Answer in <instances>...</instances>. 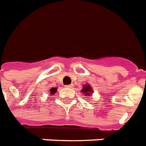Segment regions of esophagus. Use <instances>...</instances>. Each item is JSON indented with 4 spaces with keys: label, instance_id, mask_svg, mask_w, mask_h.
<instances>
[{
    "label": "esophagus",
    "instance_id": "obj_1",
    "mask_svg": "<svg viewBox=\"0 0 146 146\" xmlns=\"http://www.w3.org/2000/svg\"><path fill=\"white\" fill-rule=\"evenodd\" d=\"M73 86H74V85H73V84H70V85L65 86V87H66V88H72Z\"/></svg>",
    "mask_w": 146,
    "mask_h": 146
}]
</instances>
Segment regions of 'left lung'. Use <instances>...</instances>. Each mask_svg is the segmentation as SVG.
<instances>
[{
  "label": "left lung",
  "mask_w": 146,
  "mask_h": 146,
  "mask_svg": "<svg viewBox=\"0 0 146 146\" xmlns=\"http://www.w3.org/2000/svg\"><path fill=\"white\" fill-rule=\"evenodd\" d=\"M81 92H83V93L85 94L86 96V95L90 96V95H92L93 91H92V87L87 84V85L84 86V87H83V88L81 90Z\"/></svg>",
  "instance_id": "8db88e82"
}]
</instances>
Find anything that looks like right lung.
Instances as JSON below:
<instances>
[{
  "label": "right lung",
  "mask_w": 146,
  "mask_h": 146,
  "mask_svg": "<svg viewBox=\"0 0 146 146\" xmlns=\"http://www.w3.org/2000/svg\"><path fill=\"white\" fill-rule=\"evenodd\" d=\"M56 92H57V88H52L50 89V92H51V94H54Z\"/></svg>",
  "instance_id": "right-lung-1"
}]
</instances>
